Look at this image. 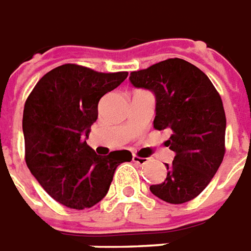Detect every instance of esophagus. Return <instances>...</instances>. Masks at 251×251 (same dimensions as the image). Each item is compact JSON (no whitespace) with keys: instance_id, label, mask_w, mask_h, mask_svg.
Returning a JSON list of instances; mask_svg holds the SVG:
<instances>
[{"instance_id":"1","label":"esophagus","mask_w":251,"mask_h":251,"mask_svg":"<svg viewBox=\"0 0 251 251\" xmlns=\"http://www.w3.org/2000/svg\"><path fill=\"white\" fill-rule=\"evenodd\" d=\"M132 161H134L135 163H138V165H146V163L149 162V158L139 157V155L134 154V155H132Z\"/></svg>"}]
</instances>
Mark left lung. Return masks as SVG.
Masks as SVG:
<instances>
[{"instance_id": "obj_1", "label": "left lung", "mask_w": 251, "mask_h": 251, "mask_svg": "<svg viewBox=\"0 0 251 251\" xmlns=\"http://www.w3.org/2000/svg\"><path fill=\"white\" fill-rule=\"evenodd\" d=\"M131 83L155 94L154 128L168 129L165 146L176 152L152 195L170 204L191 201L218 172L226 152V113L209 78L189 62L170 58L132 72Z\"/></svg>"}]
</instances>
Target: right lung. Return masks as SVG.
Masks as SVG:
<instances>
[{"label":"right lung","mask_w":251,"mask_h":251,"mask_svg":"<svg viewBox=\"0 0 251 251\" xmlns=\"http://www.w3.org/2000/svg\"><path fill=\"white\" fill-rule=\"evenodd\" d=\"M127 75L66 63L44 74L26 99V166L44 191L66 207L83 209L101 201L117 166L132 159L128 150L99 155L85 139L99 116L100 99Z\"/></svg>","instance_id":"add662e5"}]
</instances>
